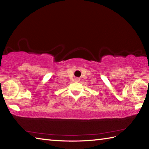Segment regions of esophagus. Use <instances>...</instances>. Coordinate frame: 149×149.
Here are the masks:
<instances>
[{
	"instance_id": "1",
	"label": "esophagus",
	"mask_w": 149,
	"mask_h": 149,
	"mask_svg": "<svg viewBox=\"0 0 149 149\" xmlns=\"http://www.w3.org/2000/svg\"><path fill=\"white\" fill-rule=\"evenodd\" d=\"M75 81H79V78H76Z\"/></svg>"
}]
</instances>
